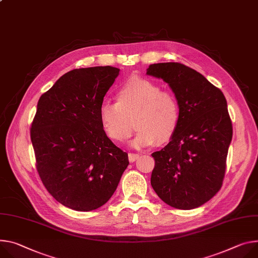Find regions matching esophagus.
Listing matches in <instances>:
<instances>
[{
  "label": "esophagus",
  "instance_id": "obj_1",
  "mask_svg": "<svg viewBox=\"0 0 258 258\" xmlns=\"http://www.w3.org/2000/svg\"><path fill=\"white\" fill-rule=\"evenodd\" d=\"M139 154L138 153H128V160L131 162H134L135 160H137L139 158Z\"/></svg>",
  "mask_w": 258,
  "mask_h": 258
}]
</instances>
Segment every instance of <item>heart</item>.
I'll use <instances>...</instances> for the list:
<instances>
[{
    "mask_svg": "<svg viewBox=\"0 0 258 258\" xmlns=\"http://www.w3.org/2000/svg\"><path fill=\"white\" fill-rule=\"evenodd\" d=\"M100 121L107 136L123 142L133 131L134 148L168 143L180 121V106L174 93L144 78H131L116 91V103L105 101L100 106Z\"/></svg>",
    "mask_w": 258,
    "mask_h": 258,
    "instance_id": "heart-1",
    "label": "heart"
}]
</instances>
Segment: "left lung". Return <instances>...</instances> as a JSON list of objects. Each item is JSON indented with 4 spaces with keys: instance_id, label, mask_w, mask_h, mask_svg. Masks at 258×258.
Instances as JSON below:
<instances>
[{
    "instance_id": "1",
    "label": "left lung",
    "mask_w": 258,
    "mask_h": 258,
    "mask_svg": "<svg viewBox=\"0 0 258 258\" xmlns=\"http://www.w3.org/2000/svg\"><path fill=\"white\" fill-rule=\"evenodd\" d=\"M147 75L169 84L180 106L170 143L153 152L151 185L169 206L190 210L221 188L232 124L222 91L196 70L179 62L150 64Z\"/></svg>"
}]
</instances>
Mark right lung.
Returning a JSON list of instances; mask_svg holds the SVG:
<instances>
[{
    "label": "right lung",
    "instance_id": "1",
    "mask_svg": "<svg viewBox=\"0 0 258 258\" xmlns=\"http://www.w3.org/2000/svg\"><path fill=\"white\" fill-rule=\"evenodd\" d=\"M119 69L92 67L62 75L40 97L31 127L39 176L61 205L87 212L105 205L128 166L100 121V106Z\"/></svg>",
    "mask_w": 258,
    "mask_h": 258
}]
</instances>
